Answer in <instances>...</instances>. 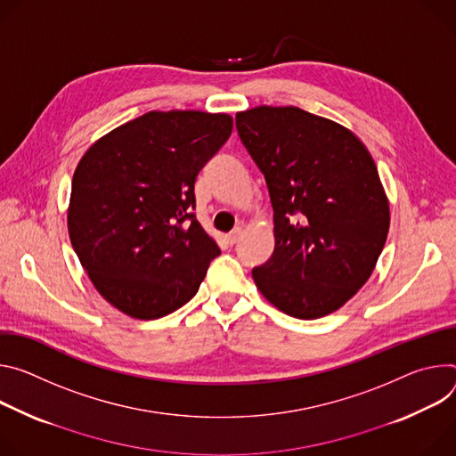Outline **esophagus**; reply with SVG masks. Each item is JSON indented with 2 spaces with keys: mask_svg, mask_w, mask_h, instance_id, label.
<instances>
[{
  "mask_svg": "<svg viewBox=\"0 0 456 456\" xmlns=\"http://www.w3.org/2000/svg\"><path fill=\"white\" fill-rule=\"evenodd\" d=\"M240 235H242V230H240V228H235V230H233V232H230L224 239H226V242H228L230 246H233V244L240 239Z\"/></svg>",
  "mask_w": 456,
  "mask_h": 456,
  "instance_id": "1",
  "label": "esophagus"
}]
</instances>
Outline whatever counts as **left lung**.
Masks as SVG:
<instances>
[{
    "label": "left lung",
    "instance_id": "8db88e82",
    "mask_svg": "<svg viewBox=\"0 0 456 456\" xmlns=\"http://www.w3.org/2000/svg\"><path fill=\"white\" fill-rule=\"evenodd\" d=\"M235 126L273 207V254L251 270L257 289L295 319L337 312L387 239L389 202L371 154L351 130L297 107L237 112Z\"/></svg>",
    "mask_w": 456,
    "mask_h": 456
}]
</instances>
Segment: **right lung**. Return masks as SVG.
<instances>
[{"instance_id":"right-lung-1","label":"right lung","mask_w":456,"mask_h":456,"mask_svg":"<svg viewBox=\"0 0 456 456\" xmlns=\"http://www.w3.org/2000/svg\"><path fill=\"white\" fill-rule=\"evenodd\" d=\"M232 128L228 114L154 110L85 151L69 235L92 284L119 312L141 321L175 312L221 254L191 212L193 183Z\"/></svg>"}]
</instances>
